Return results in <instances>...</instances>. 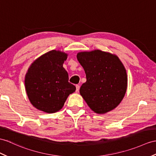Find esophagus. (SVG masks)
Here are the masks:
<instances>
[{
    "mask_svg": "<svg viewBox=\"0 0 156 156\" xmlns=\"http://www.w3.org/2000/svg\"><path fill=\"white\" fill-rule=\"evenodd\" d=\"M76 92H78L79 90V88H80V86H79V85H76Z\"/></svg>",
    "mask_w": 156,
    "mask_h": 156,
    "instance_id": "esophagus-1",
    "label": "esophagus"
}]
</instances>
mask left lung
Wrapping results in <instances>:
<instances>
[{"instance_id":"1","label":"left lung","mask_w":156,"mask_h":156,"mask_svg":"<svg viewBox=\"0 0 156 156\" xmlns=\"http://www.w3.org/2000/svg\"><path fill=\"white\" fill-rule=\"evenodd\" d=\"M77 58L83 67L87 81L80 88L81 95L90 109L105 114L122 101L127 89V74L115 55L101 50L79 52Z\"/></svg>"}]
</instances>
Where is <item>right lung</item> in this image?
<instances>
[{
    "mask_svg": "<svg viewBox=\"0 0 156 156\" xmlns=\"http://www.w3.org/2000/svg\"><path fill=\"white\" fill-rule=\"evenodd\" d=\"M67 54L51 50L41 55L30 66L25 76V87L34 107L47 113L62 108L68 96L76 87L69 83L63 64Z\"/></svg>",
    "mask_w": 156,
    "mask_h": 156,
    "instance_id": "add662e5",
    "label": "right lung"
}]
</instances>
